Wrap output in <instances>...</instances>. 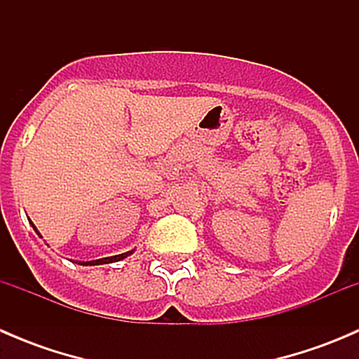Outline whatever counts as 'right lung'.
I'll list each match as a JSON object with an SVG mask.
<instances>
[{
	"label": "right lung",
	"mask_w": 359,
	"mask_h": 359,
	"mask_svg": "<svg viewBox=\"0 0 359 359\" xmlns=\"http://www.w3.org/2000/svg\"><path fill=\"white\" fill-rule=\"evenodd\" d=\"M34 227V226H32ZM34 231H36V227H34ZM36 233H38V231H36ZM39 234V233H38ZM128 253H132V252H126V253H121V255H114V257H106V259H99V260H92V262H79L81 264V266H99V264H109V262H118V260H121V259H125L126 255H128Z\"/></svg>",
	"instance_id": "obj_1"
}]
</instances>
